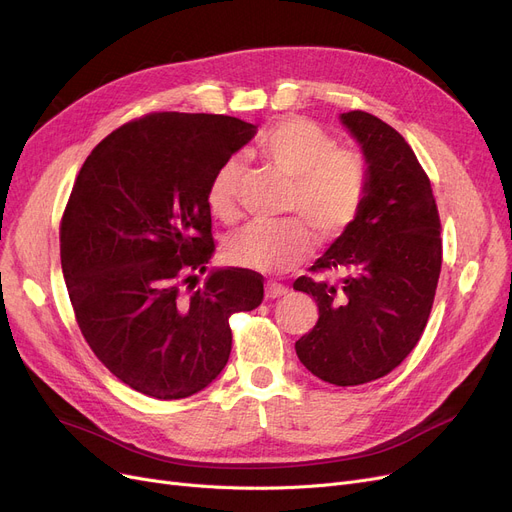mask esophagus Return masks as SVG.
<instances>
[{"mask_svg":"<svg viewBox=\"0 0 512 512\" xmlns=\"http://www.w3.org/2000/svg\"><path fill=\"white\" fill-rule=\"evenodd\" d=\"M266 298H281L287 294V287L279 285V283H266Z\"/></svg>","mask_w":512,"mask_h":512,"instance_id":"34e87169","label":"esophagus"}]
</instances>
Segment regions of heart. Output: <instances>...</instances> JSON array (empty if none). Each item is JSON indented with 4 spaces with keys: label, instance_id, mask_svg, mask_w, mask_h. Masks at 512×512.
<instances>
[{
    "label": "heart",
    "instance_id": "1",
    "mask_svg": "<svg viewBox=\"0 0 512 512\" xmlns=\"http://www.w3.org/2000/svg\"><path fill=\"white\" fill-rule=\"evenodd\" d=\"M258 150L291 179L285 210L300 216L321 239L342 237L356 223L371 185V164L362 150L337 145L327 129L302 116L277 120L260 135ZM243 170L241 158H229L208 183L206 202L218 221H237ZM303 224L298 218L254 223L229 241L227 256L264 275L287 273L312 252V237Z\"/></svg>",
    "mask_w": 512,
    "mask_h": 512
}]
</instances>
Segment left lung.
Listing matches in <instances>:
<instances>
[{"instance_id": "left-lung-1", "label": "left lung", "mask_w": 512, "mask_h": 512, "mask_svg": "<svg viewBox=\"0 0 512 512\" xmlns=\"http://www.w3.org/2000/svg\"><path fill=\"white\" fill-rule=\"evenodd\" d=\"M342 123L371 164L356 223L298 277L319 321L296 342L304 367L348 387L392 373L421 339L442 271V225L429 177L406 139L381 118L352 110Z\"/></svg>"}]
</instances>
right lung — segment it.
Wrapping results in <instances>:
<instances>
[{
	"mask_svg": "<svg viewBox=\"0 0 512 512\" xmlns=\"http://www.w3.org/2000/svg\"><path fill=\"white\" fill-rule=\"evenodd\" d=\"M256 125L150 112L95 145L60 223L68 298L85 342L135 392L181 400L225 369L229 316L260 306L248 269L214 271L206 191Z\"/></svg>",
	"mask_w": 512,
	"mask_h": 512,
	"instance_id": "add662e5",
	"label": "right lung"
}]
</instances>
